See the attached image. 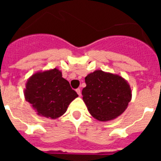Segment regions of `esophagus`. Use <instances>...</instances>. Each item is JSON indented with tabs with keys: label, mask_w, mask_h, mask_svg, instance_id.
<instances>
[{
	"label": "esophagus",
	"mask_w": 161,
	"mask_h": 161,
	"mask_svg": "<svg viewBox=\"0 0 161 161\" xmlns=\"http://www.w3.org/2000/svg\"><path fill=\"white\" fill-rule=\"evenodd\" d=\"M76 92L77 93V94L79 95V96H80V95H81V93H80V89H76Z\"/></svg>",
	"instance_id": "esophagus-1"
}]
</instances>
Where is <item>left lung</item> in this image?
Returning <instances> with one entry per match:
<instances>
[{
  "instance_id": "8db88e82",
  "label": "left lung",
  "mask_w": 161,
  "mask_h": 161,
  "mask_svg": "<svg viewBox=\"0 0 161 161\" xmlns=\"http://www.w3.org/2000/svg\"><path fill=\"white\" fill-rule=\"evenodd\" d=\"M83 100L94 119L102 122L118 118L131 100L128 82L117 74L96 70L85 78Z\"/></svg>"
}]
</instances>
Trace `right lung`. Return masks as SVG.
<instances>
[{
	"instance_id": "1",
	"label": "right lung",
	"mask_w": 161,
	"mask_h": 161,
	"mask_svg": "<svg viewBox=\"0 0 161 161\" xmlns=\"http://www.w3.org/2000/svg\"><path fill=\"white\" fill-rule=\"evenodd\" d=\"M24 96L37 114L55 119L66 112L78 94L55 68L33 74L25 84Z\"/></svg>"
}]
</instances>
